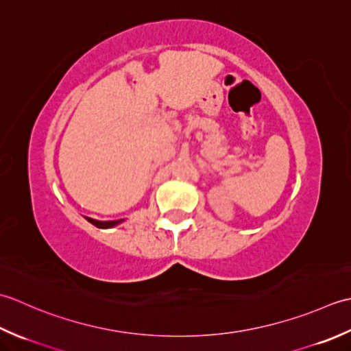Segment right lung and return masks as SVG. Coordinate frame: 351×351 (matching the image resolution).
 Returning a JSON list of instances; mask_svg holds the SVG:
<instances>
[{
    "mask_svg": "<svg viewBox=\"0 0 351 351\" xmlns=\"http://www.w3.org/2000/svg\"><path fill=\"white\" fill-rule=\"evenodd\" d=\"M86 219L89 221L90 224H94L95 227L98 228H110V227H115L118 224L123 223L124 219H113V221H98V219H94V218H89V217H84Z\"/></svg>",
    "mask_w": 351,
    "mask_h": 351,
    "instance_id": "1",
    "label": "right lung"
}]
</instances>
